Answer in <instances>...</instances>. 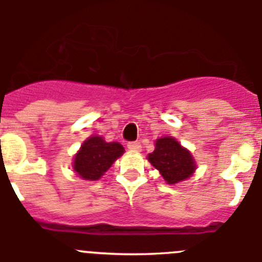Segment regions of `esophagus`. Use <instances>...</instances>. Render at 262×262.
I'll return each instance as SVG.
<instances>
[{
    "label": "esophagus",
    "mask_w": 262,
    "mask_h": 262,
    "mask_svg": "<svg viewBox=\"0 0 262 262\" xmlns=\"http://www.w3.org/2000/svg\"><path fill=\"white\" fill-rule=\"evenodd\" d=\"M127 148H128L129 150H140L141 144L139 143V141H131V143H128Z\"/></svg>",
    "instance_id": "esophagus-1"
}]
</instances>
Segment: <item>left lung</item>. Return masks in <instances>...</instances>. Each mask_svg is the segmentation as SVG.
I'll use <instances>...</instances> for the list:
<instances>
[{
  "instance_id": "8db88e82",
  "label": "left lung",
  "mask_w": 262,
  "mask_h": 262,
  "mask_svg": "<svg viewBox=\"0 0 262 262\" xmlns=\"http://www.w3.org/2000/svg\"><path fill=\"white\" fill-rule=\"evenodd\" d=\"M148 161L169 184L179 183L189 178L196 169L191 152L170 136L156 140V148L148 155Z\"/></svg>"
}]
</instances>
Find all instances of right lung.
I'll use <instances>...</instances> for the list:
<instances>
[{
    "label": "right lung",
    "mask_w": 262,
    "mask_h": 262,
    "mask_svg": "<svg viewBox=\"0 0 262 262\" xmlns=\"http://www.w3.org/2000/svg\"><path fill=\"white\" fill-rule=\"evenodd\" d=\"M123 152L124 148L117 141L106 143L101 136H91L74 157V171L85 181H97Z\"/></svg>",
    "instance_id": "1"
}]
</instances>
